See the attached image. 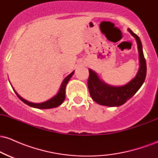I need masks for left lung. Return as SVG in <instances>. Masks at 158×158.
<instances>
[{
  "instance_id": "1",
  "label": "left lung",
  "mask_w": 158,
  "mask_h": 158,
  "mask_svg": "<svg viewBox=\"0 0 158 158\" xmlns=\"http://www.w3.org/2000/svg\"><path fill=\"white\" fill-rule=\"evenodd\" d=\"M128 32L137 41L139 52V68L135 77L122 86H112L99 79L96 72L89 69L88 86L90 95L96 102L102 106L118 107L126 103L137 93L144 82L146 76V62L143 52V46L139 38L130 29Z\"/></svg>"
}]
</instances>
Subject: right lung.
Segmentation results:
<instances>
[{
    "mask_svg": "<svg viewBox=\"0 0 158 158\" xmlns=\"http://www.w3.org/2000/svg\"><path fill=\"white\" fill-rule=\"evenodd\" d=\"M73 73H74V71L72 72L70 74H69L68 77L64 78V79L63 80L62 83H61L60 88H59V91H58V93L56 94V95L54 96V97H52L51 99L45 101L44 102L33 103V102H28V101H27L26 99H23L22 97H20L19 94H18L17 92H16L14 89L13 90L14 91H15V93L16 94V95L18 96V97H19L23 102H24L25 104L28 105L29 106H31L32 108H39V109H49V108H56V107L59 106L60 105L62 104V102H64L65 99V88H66L67 84H68V82L70 79V78L72 77V76L73 75Z\"/></svg>",
    "mask_w": 158,
    "mask_h": 158,
    "instance_id": "1",
    "label": "right lung"
}]
</instances>
